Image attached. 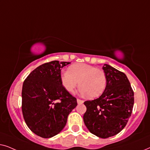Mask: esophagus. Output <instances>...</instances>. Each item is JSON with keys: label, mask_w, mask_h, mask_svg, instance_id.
Masks as SVG:
<instances>
[{"label": "esophagus", "mask_w": 150, "mask_h": 150, "mask_svg": "<svg viewBox=\"0 0 150 150\" xmlns=\"http://www.w3.org/2000/svg\"><path fill=\"white\" fill-rule=\"evenodd\" d=\"M83 102H84L83 100H81V99H79V98H78V99H77V103H78V104H83Z\"/></svg>", "instance_id": "obj_1"}]
</instances>
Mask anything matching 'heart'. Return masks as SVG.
<instances>
[{"mask_svg":"<svg viewBox=\"0 0 150 150\" xmlns=\"http://www.w3.org/2000/svg\"><path fill=\"white\" fill-rule=\"evenodd\" d=\"M61 82L69 93H74L79 84L81 94L87 95L89 98H96L105 91L107 79L101 69L87 63H76L61 74Z\"/></svg>","mask_w":150,"mask_h":150,"instance_id":"b5f03b06","label":"heart"}]
</instances>
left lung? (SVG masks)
<instances>
[{
  "mask_svg": "<svg viewBox=\"0 0 150 150\" xmlns=\"http://www.w3.org/2000/svg\"><path fill=\"white\" fill-rule=\"evenodd\" d=\"M102 69L107 79L106 89L97 99L84 102L87 110L83 120L90 132L106 139L126 126L132 112L134 91L124 73L107 64Z\"/></svg>",
  "mask_w": 150,
  "mask_h": 150,
  "instance_id": "8db88e82",
  "label": "left lung"
}]
</instances>
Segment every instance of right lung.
<instances>
[{"instance_id": "add662e5", "label": "right lung", "mask_w": 150, "mask_h": 150, "mask_svg": "<svg viewBox=\"0 0 150 150\" xmlns=\"http://www.w3.org/2000/svg\"><path fill=\"white\" fill-rule=\"evenodd\" d=\"M69 62L52 61L35 69L24 80L22 110L26 125L35 134L48 139L59 134L77 106L76 98L61 82V68Z\"/></svg>"}]
</instances>
